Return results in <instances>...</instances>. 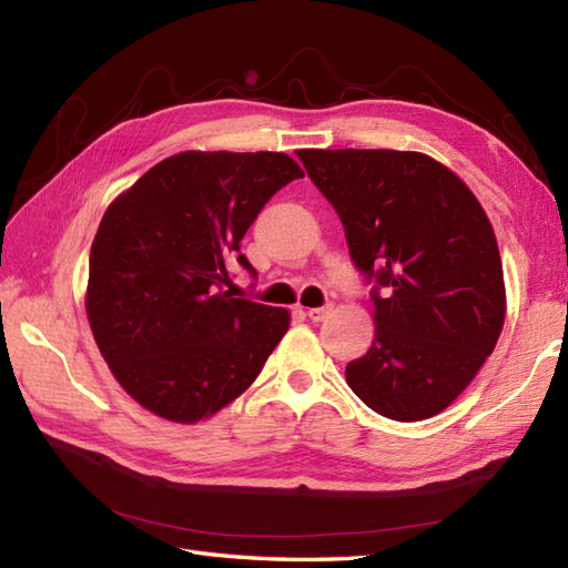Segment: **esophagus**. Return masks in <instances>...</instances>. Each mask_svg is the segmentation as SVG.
Returning a JSON list of instances; mask_svg holds the SVG:
<instances>
[{"label":"esophagus","instance_id":"esophagus-1","mask_svg":"<svg viewBox=\"0 0 568 568\" xmlns=\"http://www.w3.org/2000/svg\"><path fill=\"white\" fill-rule=\"evenodd\" d=\"M329 310H332L329 305H327V307H310V310H307V317H310L312 322H322L324 317L329 315Z\"/></svg>","mask_w":568,"mask_h":568}]
</instances>
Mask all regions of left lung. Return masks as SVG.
Listing matches in <instances>:
<instances>
[{
    "instance_id": "obj_1",
    "label": "left lung",
    "mask_w": 568,
    "mask_h": 568,
    "mask_svg": "<svg viewBox=\"0 0 568 568\" xmlns=\"http://www.w3.org/2000/svg\"><path fill=\"white\" fill-rule=\"evenodd\" d=\"M297 159L339 214L358 271L388 287L373 293L376 336L346 366L348 388L388 419L439 415L503 332V263L486 210L419 151L303 149Z\"/></svg>"
}]
</instances>
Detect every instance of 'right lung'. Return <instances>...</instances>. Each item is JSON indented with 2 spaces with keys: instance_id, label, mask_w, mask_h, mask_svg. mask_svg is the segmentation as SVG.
<instances>
[{
  "instance_id": "add662e5",
  "label": "right lung",
  "mask_w": 568,
  "mask_h": 568,
  "mask_svg": "<svg viewBox=\"0 0 568 568\" xmlns=\"http://www.w3.org/2000/svg\"><path fill=\"white\" fill-rule=\"evenodd\" d=\"M287 153L183 151L106 207L84 310L116 383L149 413L197 425L234 403L291 312L232 297L226 263L263 204L303 178ZM253 271L246 256L236 258Z\"/></svg>"
}]
</instances>
